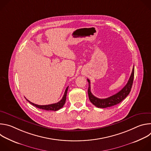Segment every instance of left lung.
<instances>
[{"instance_id": "obj_1", "label": "left lung", "mask_w": 151, "mask_h": 151, "mask_svg": "<svg viewBox=\"0 0 151 151\" xmlns=\"http://www.w3.org/2000/svg\"><path fill=\"white\" fill-rule=\"evenodd\" d=\"M134 75V68L133 66L131 76L129 78L127 83L125 85V87L116 94L106 99H99L95 97L91 92L90 87V81L87 79V81L89 83L88 94L90 101L96 107H100V108H106V107H111L115 106L120 102H121L130 93L133 83Z\"/></svg>"}]
</instances>
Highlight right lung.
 <instances>
[{
    "label": "right lung",
    "mask_w": 151,
    "mask_h": 151,
    "mask_svg": "<svg viewBox=\"0 0 151 151\" xmlns=\"http://www.w3.org/2000/svg\"><path fill=\"white\" fill-rule=\"evenodd\" d=\"M68 88H69V86L66 88L62 99L60 101H58V102H57L56 103H54V104H48V105H38V104H35V103L30 101L27 99H26L31 104H32L34 106L37 107V108H39V109H43V110H46V111H58L60 109H61V107H63V106H64V103H65L66 100V96H67V93H68Z\"/></svg>",
    "instance_id": "add662e5"
}]
</instances>
